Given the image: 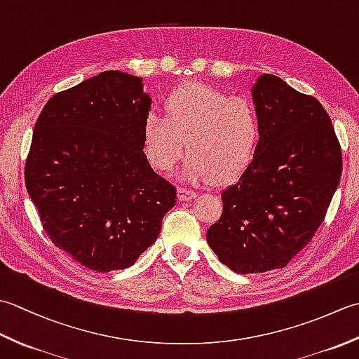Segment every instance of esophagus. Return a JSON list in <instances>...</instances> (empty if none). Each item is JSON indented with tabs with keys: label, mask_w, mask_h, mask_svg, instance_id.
<instances>
[{
	"label": "esophagus",
	"mask_w": 359,
	"mask_h": 359,
	"mask_svg": "<svg viewBox=\"0 0 359 359\" xmlns=\"http://www.w3.org/2000/svg\"><path fill=\"white\" fill-rule=\"evenodd\" d=\"M177 197L180 202H187V201H193L197 197V193L193 191V189H188V188H177Z\"/></svg>",
	"instance_id": "34e87169"
}]
</instances>
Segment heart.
<instances>
[{"label":"heart","instance_id":"b5f03b06","mask_svg":"<svg viewBox=\"0 0 359 359\" xmlns=\"http://www.w3.org/2000/svg\"><path fill=\"white\" fill-rule=\"evenodd\" d=\"M163 109L165 116L149 112L142 131L144 156L156 171H172L188 152V180L230 184L255 162L261 118L247 98L188 83L165 98Z\"/></svg>","mask_w":359,"mask_h":359}]
</instances>
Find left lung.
Masks as SVG:
<instances>
[{
	"label": "left lung",
	"instance_id": "8db88e82",
	"mask_svg": "<svg viewBox=\"0 0 359 359\" xmlns=\"http://www.w3.org/2000/svg\"><path fill=\"white\" fill-rule=\"evenodd\" d=\"M251 95L262 131L257 154L222 191V216L207 231L219 261L241 274L284 269L307 245L342 171L332 120L315 97L271 74Z\"/></svg>",
	"mask_w": 359,
	"mask_h": 359
}]
</instances>
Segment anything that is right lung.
<instances>
[{"label": "right lung", "instance_id": "1", "mask_svg": "<svg viewBox=\"0 0 359 359\" xmlns=\"http://www.w3.org/2000/svg\"><path fill=\"white\" fill-rule=\"evenodd\" d=\"M149 108L140 77L104 71L53 95L35 123L26 189L53 245L89 270L131 266L175 203L143 152Z\"/></svg>", "mask_w": 359, "mask_h": 359}]
</instances>
